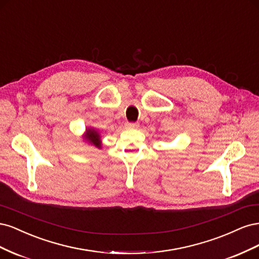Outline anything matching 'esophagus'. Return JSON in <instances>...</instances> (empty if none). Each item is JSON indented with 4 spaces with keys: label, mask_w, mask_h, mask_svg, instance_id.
I'll use <instances>...</instances> for the list:
<instances>
[{
    "label": "esophagus",
    "mask_w": 259,
    "mask_h": 259,
    "mask_svg": "<svg viewBox=\"0 0 259 259\" xmlns=\"http://www.w3.org/2000/svg\"><path fill=\"white\" fill-rule=\"evenodd\" d=\"M126 127L127 128H138L139 127V123H137V122H127L126 123Z\"/></svg>",
    "instance_id": "1"
}]
</instances>
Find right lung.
<instances>
[{
  "instance_id": "add662e5",
  "label": "right lung",
  "mask_w": 259,
  "mask_h": 259,
  "mask_svg": "<svg viewBox=\"0 0 259 259\" xmlns=\"http://www.w3.org/2000/svg\"><path fill=\"white\" fill-rule=\"evenodd\" d=\"M86 139H88L91 144L95 145L96 147H98V148L101 147L100 146L101 145V143H100V136H99V134H98L96 131H94L92 128L86 131Z\"/></svg>"
}]
</instances>
